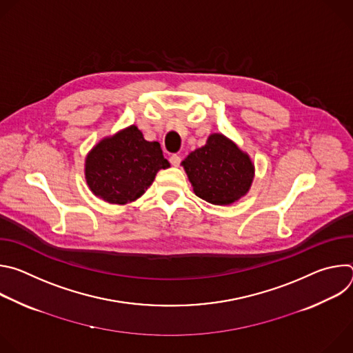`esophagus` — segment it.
<instances>
[{
	"mask_svg": "<svg viewBox=\"0 0 353 353\" xmlns=\"http://www.w3.org/2000/svg\"><path fill=\"white\" fill-rule=\"evenodd\" d=\"M169 161H170V163L173 165V166H179L180 165V162H181V158L179 157V155H172L170 158H169Z\"/></svg>",
	"mask_w": 353,
	"mask_h": 353,
	"instance_id": "1",
	"label": "esophagus"
}]
</instances>
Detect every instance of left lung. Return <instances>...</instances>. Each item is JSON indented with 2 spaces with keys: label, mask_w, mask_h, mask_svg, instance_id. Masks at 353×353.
<instances>
[{
  "label": "left lung",
  "mask_w": 353,
  "mask_h": 353,
  "mask_svg": "<svg viewBox=\"0 0 353 353\" xmlns=\"http://www.w3.org/2000/svg\"><path fill=\"white\" fill-rule=\"evenodd\" d=\"M181 165L195 195L214 205H229L241 198L254 176L250 158L221 134H212Z\"/></svg>",
  "instance_id": "left-lung-1"
}]
</instances>
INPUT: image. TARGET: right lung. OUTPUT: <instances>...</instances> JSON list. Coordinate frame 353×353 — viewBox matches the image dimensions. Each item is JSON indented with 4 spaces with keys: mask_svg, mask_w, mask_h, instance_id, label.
Listing matches in <instances>:
<instances>
[{
    "mask_svg": "<svg viewBox=\"0 0 353 353\" xmlns=\"http://www.w3.org/2000/svg\"><path fill=\"white\" fill-rule=\"evenodd\" d=\"M169 166L159 142L145 141L142 132L131 125L90 150L85 174L96 196L110 204H127L141 196L157 173Z\"/></svg>",
    "mask_w": 353,
    "mask_h": 353,
    "instance_id": "obj_1",
    "label": "right lung"
}]
</instances>
